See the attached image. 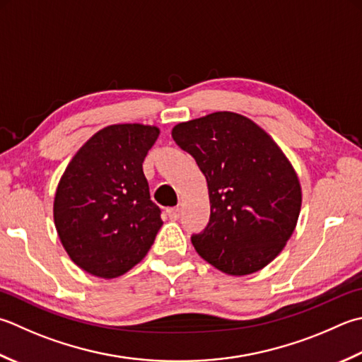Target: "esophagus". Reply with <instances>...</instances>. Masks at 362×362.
Masks as SVG:
<instances>
[{"label": "esophagus", "instance_id": "34e87169", "mask_svg": "<svg viewBox=\"0 0 362 362\" xmlns=\"http://www.w3.org/2000/svg\"><path fill=\"white\" fill-rule=\"evenodd\" d=\"M166 214H168V216L171 218V219H179L180 209L179 207H171V209L166 210Z\"/></svg>", "mask_w": 362, "mask_h": 362}]
</instances>
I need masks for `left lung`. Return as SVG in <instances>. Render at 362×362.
<instances>
[{
    "instance_id": "8db88e82",
    "label": "left lung",
    "mask_w": 362,
    "mask_h": 362,
    "mask_svg": "<svg viewBox=\"0 0 362 362\" xmlns=\"http://www.w3.org/2000/svg\"><path fill=\"white\" fill-rule=\"evenodd\" d=\"M173 138L209 185L210 219L191 237L197 254L232 276L270 264L301 207L298 177L286 155L252 120L229 111L175 125Z\"/></svg>"
}]
</instances>
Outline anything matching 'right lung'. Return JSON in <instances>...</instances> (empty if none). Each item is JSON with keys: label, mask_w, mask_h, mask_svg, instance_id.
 Here are the masks:
<instances>
[{"label": "right lung", "mask_w": 362, "mask_h": 362, "mask_svg": "<svg viewBox=\"0 0 362 362\" xmlns=\"http://www.w3.org/2000/svg\"><path fill=\"white\" fill-rule=\"evenodd\" d=\"M158 129L110 125L84 144L54 196V226L75 264L98 278H117L144 259L161 228L143 163Z\"/></svg>", "instance_id": "add662e5"}]
</instances>
